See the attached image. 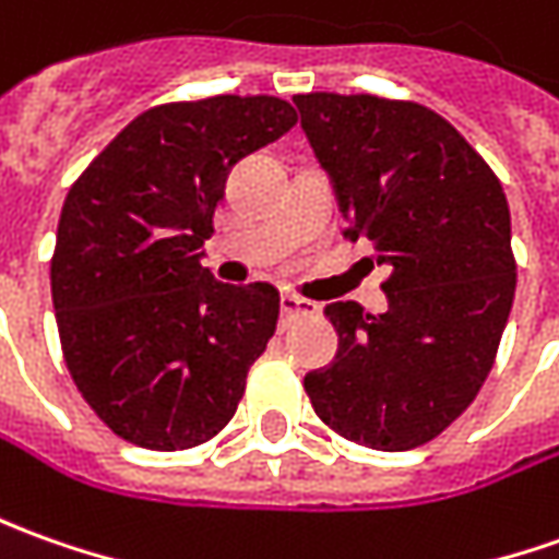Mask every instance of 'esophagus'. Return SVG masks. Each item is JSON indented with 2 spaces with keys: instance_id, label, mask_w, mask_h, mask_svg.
Returning <instances> with one entry per match:
<instances>
[{
  "instance_id": "esophagus-1",
  "label": "esophagus",
  "mask_w": 559,
  "mask_h": 559,
  "mask_svg": "<svg viewBox=\"0 0 559 559\" xmlns=\"http://www.w3.org/2000/svg\"><path fill=\"white\" fill-rule=\"evenodd\" d=\"M306 314H318V306L296 294L281 296V321H284V324H290L296 318H306Z\"/></svg>"
}]
</instances>
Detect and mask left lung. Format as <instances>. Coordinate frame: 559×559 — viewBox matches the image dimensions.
Masks as SVG:
<instances>
[{
    "mask_svg": "<svg viewBox=\"0 0 559 559\" xmlns=\"http://www.w3.org/2000/svg\"><path fill=\"white\" fill-rule=\"evenodd\" d=\"M348 238L373 241L389 311L330 302L336 358L306 376L321 423L404 453L453 425L487 382L518 265L502 183L428 106L373 94H296Z\"/></svg>",
    "mask_w": 559,
    "mask_h": 559,
    "instance_id": "left-lung-1",
    "label": "left lung"
}]
</instances>
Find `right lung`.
I'll return each mask as SVG.
<instances>
[{
  "mask_svg": "<svg viewBox=\"0 0 559 559\" xmlns=\"http://www.w3.org/2000/svg\"><path fill=\"white\" fill-rule=\"evenodd\" d=\"M296 124L281 97L146 109L72 183L51 299L72 382L119 438L189 450L223 431L278 324L265 281L201 265L229 170Z\"/></svg>",
  "mask_w": 559,
  "mask_h": 559,
  "instance_id": "right-lung-1",
  "label": "right lung"
}]
</instances>
